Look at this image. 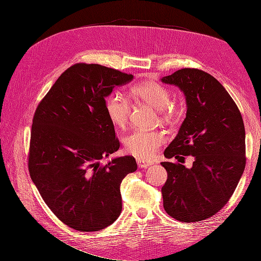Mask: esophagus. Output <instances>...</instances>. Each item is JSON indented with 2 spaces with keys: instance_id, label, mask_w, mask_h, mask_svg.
<instances>
[{
  "instance_id": "obj_1",
  "label": "esophagus",
  "mask_w": 261,
  "mask_h": 261,
  "mask_svg": "<svg viewBox=\"0 0 261 261\" xmlns=\"http://www.w3.org/2000/svg\"><path fill=\"white\" fill-rule=\"evenodd\" d=\"M136 161L138 164V168H140V169H147L148 167H150V165H152V162L141 159V158H137Z\"/></svg>"
}]
</instances>
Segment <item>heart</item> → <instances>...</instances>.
Listing matches in <instances>:
<instances>
[{
	"label": "heart",
	"mask_w": 261,
	"mask_h": 261,
	"mask_svg": "<svg viewBox=\"0 0 261 261\" xmlns=\"http://www.w3.org/2000/svg\"><path fill=\"white\" fill-rule=\"evenodd\" d=\"M133 97L143 100L160 111L165 120L172 115L170 107L171 92L164 86L154 82H145L132 88ZM105 109L110 122L118 128H124L128 123L130 105L125 97L118 93H111L105 102ZM165 136L160 130L136 129L124 138L126 151L139 158H151L164 144Z\"/></svg>",
	"instance_id": "1"
}]
</instances>
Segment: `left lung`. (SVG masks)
<instances>
[{"mask_svg": "<svg viewBox=\"0 0 261 261\" xmlns=\"http://www.w3.org/2000/svg\"><path fill=\"white\" fill-rule=\"evenodd\" d=\"M161 82L183 91L187 109L164 156H194L191 169L161 163L168 172L161 189L163 207L180 222H197L225 206L243 175L246 164L243 117L224 87L200 69L181 68Z\"/></svg>", "mask_w": 261, "mask_h": 261, "instance_id": "obj_1", "label": "left lung"}]
</instances>
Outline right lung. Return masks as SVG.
I'll list each match as a JSON object with an SVG mask.
<instances>
[{
	"mask_svg": "<svg viewBox=\"0 0 261 261\" xmlns=\"http://www.w3.org/2000/svg\"><path fill=\"white\" fill-rule=\"evenodd\" d=\"M134 76L78 63L63 73L39 103L28 168L44 202L63 223L94 232L120 217L123 178L137 170L130 155L101 160L120 148L105 102Z\"/></svg>",
	"mask_w": 261,
	"mask_h": 261,
	"instance_id": "add662e5",
	"label": "right lung"
}]
</instances>
